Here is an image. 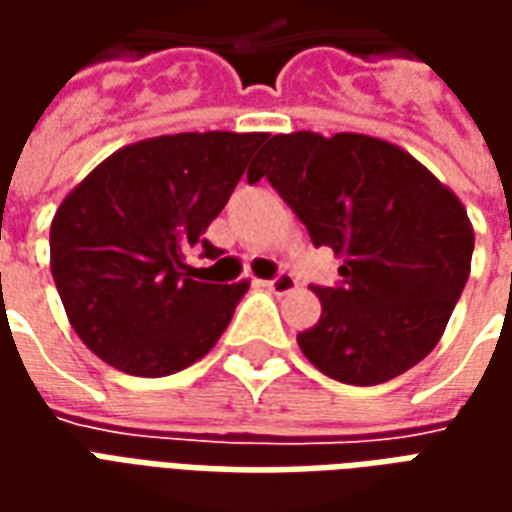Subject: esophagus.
I'll return each instance as SVG.
<instances>
[{"instance_id": "obj_1", "label": "esophagus", "mask_w": 512, "mask_h": 512, "mask_svg": "<svg viewBox=\"0 0 512 512\" xmlns=\"http://www.w3.org/2000/svg\"><path fill=\"white\" fill-rule=\"evenodd\" d=\"M263 288H268L274 296H285V293H290V290L299 288V282L290 277V274H279V277L268 279V282H263Z\"/></svg>"}]
</instances>
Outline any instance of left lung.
Segmentation results:
<instances>
[{
  "label": "left lung",
  "mask_w": 512,
  "mask_h": 512,
  "mask_svg": "<svg viewBox=\"0 0 512 512\" xmlns=\"http://www.w3.org/2000/svg\"><path fill=\"white\" fill-rule=\"evenodd\" d=\"M246 178L271 180L312 244L343 260V285L312 288L321 318L299 334L323 376L376 386L436 348L474 252L450 186L403 147L354 131L271 136Z\"/></svg>",
  "instance_id": "obj_1"
}]
</instances>
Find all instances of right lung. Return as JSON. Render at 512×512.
<instances>
[{"label":"right lung","mask_w":512,"mask_h":512,"mask_svg":"<svg viewBox=\"0 0 512 512\" xmlns=\"http://www.w3.org/2000/svg\"><path fill=\"white\" fill-rule=\"evenodd\" d=\"M266 134L186 131L115 150L51 219V277L82 343L128 376H172L219 343L249 282L191 279L202 241Z\"/></svg>","instance_id":"right-lung-1"}]
</instances>
